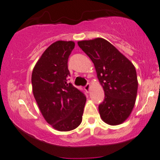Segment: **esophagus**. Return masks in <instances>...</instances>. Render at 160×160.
<instances>
[{
    "label": "esophagus",
    "mask_w": 160,
    "mask_h": 160,
    "mask_svg": "<svg viewBox=\"0 0 160 160\" xmlns=\"http://www.w3.org/2000/svg\"><path fill=\"white\" fill-rule=\"evenodd\" d=\"M90 83H87V84L85 85V87H84V89L86 90H87V92H89V90H90Z\"/></svg>",
    "instance_id": "esophagus-1"
}]
</instances>
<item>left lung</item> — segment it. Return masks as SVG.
<instances>
[{
	"instance_id": "obj_1",
	"label": "left lung",
	"mask_w": 160,
	"mask_h": 160,
	"mask_svg": "<svg viewBox=\"0 0 160 160\" xmlns=\"http://www.w3.org/2000/svg\"><path fill=\"white\" fill-rule=\"evenodd\" d=\"M77 43L93 61L103 88L105 97L99 105L102 120L110 125L122 123L135 105L138 88L135 67L102 38L82 40Z\"/></svg>"
}]
</instances>
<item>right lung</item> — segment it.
<instances>
[{
  "label": "right lung",
  "mask_w": 160,
  "mask_h": 160,
  "mask_svg": "<svg viewBox=\"0 0 160 160\" xmlns=\"http://www.w3.org/2000/svg\"><path fill=\"white\" fill-rule=\"evenodd\" d=\"M74 42L58 40L52 43L33 70V93L48 123L59 131H70L82 122L85 94L68 83L69 56Z\"/></svg>",
  "instance_id": "right-lung-1"
}]
</instances>
